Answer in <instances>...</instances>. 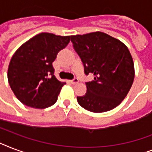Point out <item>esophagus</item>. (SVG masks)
Masks as SVG:
<instances>
[{
  "label": "esophagus",
  "mask_w": 152,
  "mask_h": 152,
  "mask_svg": "<svg viewBox=\"0 0 152 152\" xmlns=\"http://www.w3.org/2000/svg\"><path fill=\"white\" fill-rule=\"evenodd\" d=\"M70 82H71V83H72V84H76V83H77L79 82V80H78V78L75 77L74 79L71 80H70Z\"/></svg>",
  "instance_id": "obj_1"
}]
</instances>
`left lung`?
Segmentation results:
<instances>
[{"instance_id":"obj_1","label":"left lung","mask_w":152,"mask_h":152,"mask_svg":"<svg viewBox=\"0 0 152 152\" xmlns=\"http://www.w3.org/2000/svg\"><path fill=\"white\" fill-rule=\"evenodd\" d=\"M71 42L80 56L86 75L87 92L77 96L83 108L94 113L113 110L125 98L134 80V64L129 49L120 40L103 32L72 35Z\"/></svg>"}]
</instances>
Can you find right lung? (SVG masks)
I'll list each match as a JSON object with an SVG mask.
<instances>
[{
    "label": "right lung",
    "instance_id": "add662e5",
    "mask_svg": "<svg viewBox=\"0 0 152 152\" xmlns=\"http://www.w3.org/2000/svg\"><path fill=\"white\" fill-rule=\"evenodd\" d=\"M70 36L41 33L23 43L13 54L8 80L15 97L30 107L45 109L57 102L65 84L54 76L53 62L66 47Z\"/></svg>",
    "mask_w": 152,
    "mask_h": 152
}]
</instances>
